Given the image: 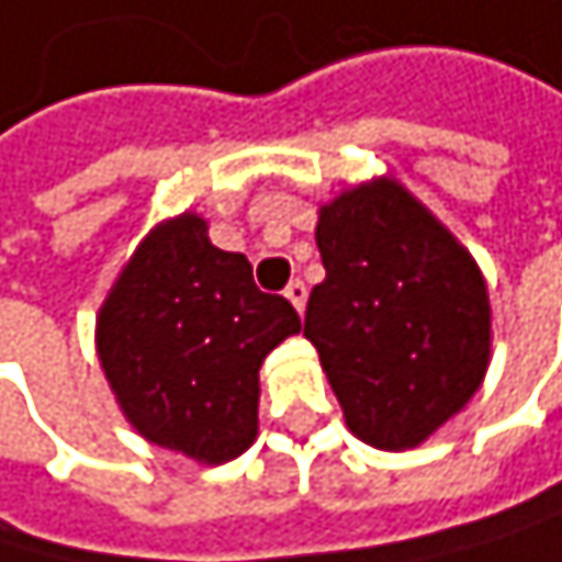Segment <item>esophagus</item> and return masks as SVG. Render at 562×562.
<instances>
[{"label":"esophagus","instance_id":"obj_1","mask_svg":"<svg viewBox=\"0 0 562 562\" xmlns=\"http://www.w3.org/2000/svg\"><path fill=\"white\" fill-rule=\"evenodd\" d=\"M284 294H288V301L297 307V312H304V301H307V288H304V281H297V278H294V281L284 288Z\"/></svg>","mask_w":562,"mask_h":562}]
</instances>
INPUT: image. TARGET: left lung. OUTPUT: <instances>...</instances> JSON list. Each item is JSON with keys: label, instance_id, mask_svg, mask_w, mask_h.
<instances>
[{"label": "left lung", "instance_id": "1", "mask_svg": "<svg viewBox=\"0 0 562 562\" xmlns=\"http://www.w3.org/2000/svg\"><path fill=\"white\" fill-rule=\"evenodd\" d=\"M325 281L307 297L348 429L375 449L426 442L480 389L490 364V294L469 250L395 180L322 207Z\"/></svg>", "mask_w": 562, "mask_h": 562}]
</instances>
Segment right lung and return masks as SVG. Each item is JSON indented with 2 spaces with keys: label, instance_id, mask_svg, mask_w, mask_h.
Segmentation results:
<instances>
[{
  "label": "right lung",
  "instance_id": "obj_1",
  "mask_svg": "<svg viewBox=\"0 0 562 562\" xmlns=\"http://www.w3.org/2000/svg\"><path fill=\"white\" fill-rule=\"evenodd\" d=\"M294 331L291 301L265 294L244 255L183 214L136 247L100 307L97 348L139 436L217 465L255 442L258 369Z\"/></svg>",
  "mask_w": 562,
  "mask_h": 562
}]
</instances>
